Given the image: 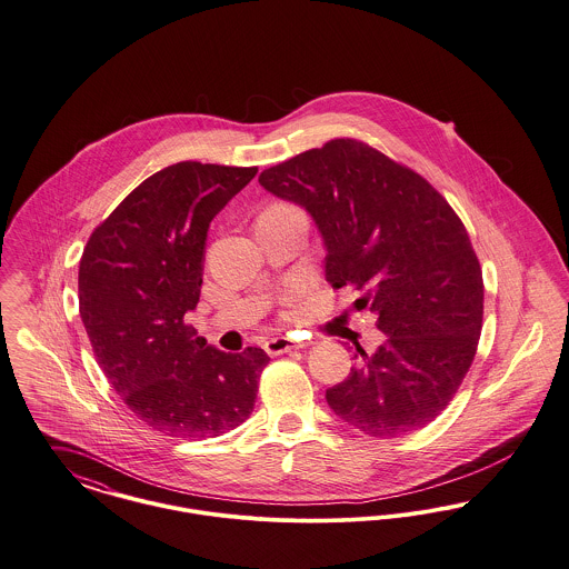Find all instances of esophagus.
<instances>
[{
  "mask_svg": "<svg viewBox=\"0 0 569 569\" xmlns=\"http://www.w3.org/2000/svg\"><path fill=\"white\" fill-rule=\"evenodd\" d=\"M302 348L301 341H295L290 337H274V339H268L264 343V350H267L270 357H277V355H283V352H292V350H299Z\"/></svg>",
  "mask_w": 569,
  "mask_h": 569,
  "instance_id": "34e87169",
  "label": "esophagus"
}]
</instances>
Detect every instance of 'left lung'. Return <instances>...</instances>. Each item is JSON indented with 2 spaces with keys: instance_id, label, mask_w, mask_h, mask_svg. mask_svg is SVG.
<instances>
[{
  "instance_id": "1",
  "label": "left lung",
  "mask_w": 569,
  "mask_h": 569,
  "mask_svg": "<svg viewBox=\"0 0 569 569\" xmlns=\"http://www.w3.org/2000/svg\"><path fill=\"white\" fill-rule=\"evenodd\" d=\"M260 184L302 206L327 247V281L357 292L387 335L361 346L348 378L327 389L335 415L396 438L426 428L472 366L483 277L467 228L435 187L366 141L339 137L260 173Z\"/></svg>"
}]
</instances>
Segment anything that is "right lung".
<instances>
[{"label": "right lung", "instance_id": "obj_1", "mask_svg": "<svg viewBox=\"0 0 569 569\" xmlns=\"http://www.w3.org/2000/svg\"><path fill=\"white\" fill-rule=\"evenodd\" d=\"M258 168L182 161L146 178L92 232L79 313L116 393L163 435L212 438L249 419L268 355L206 343L184 322L200 301L210 221Z\"/></svg>", "mask_w": 569, "mask_h": 569}]
</instances>
